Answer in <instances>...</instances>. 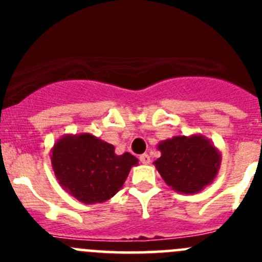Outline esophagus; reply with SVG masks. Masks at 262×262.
<instances>
[{"label": "esophagus", "instance_id": "esophagus-1", "mask_svg": "<svg viewBox=\"0 0 262 262\" xmlns=\"http://www.w3.org/2000/svg\"><path fill=\"white\" fill-rule=\"evenodd\" d=\"M139 160H140L143 164H149L151 163V156H149L148 154H143V155H140Z\"/></svg>", "mask_w": 262, "mask_h": 262}]
</instances>
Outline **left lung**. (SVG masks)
<instances>
[{
	"mask_svg": "<svg viewBox=\"0 0 262 262\" xmlns=\"http://www.w3.org/2000/svg\"><path fill=\"white\" fill-rule=\"evenodd\" d=\"M157 149L161 152L154 163L157 172L178 193H200L214 181L221 168V152L201 134L173 136L160 142Z\"/></svg>",
	"mask_w": 262,
	"mask_h": 262,
	"instance_id": "1",
	"label": "left lung"
}]
</instances>
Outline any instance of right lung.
I'll return each instance as SVG.
<instances>
[{"label": "right lung", "instance_id": "right-lung-1", "mask_svg": "<svg viewBox=\"0 0 262 262\" xmlns=\"http://www.w3.org/2000/svg\"><path fill=\"white\" fill-rule=\"evenodd\" d=\"M138 161L128 152L117 155L114 145L86 133L67 134L51 149L59 184L85 205L102 203L114 196Z\"/></svg>", "mask_w": 262, "mask_h": 262}]
</instances>
